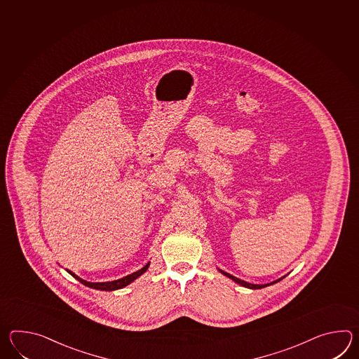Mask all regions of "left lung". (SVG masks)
<instances>
[{
	"label": "left lung",
	"mask_w": 359,
	"mask_h": 359,
	"mask_svg": "<svg viewBox=\"0 0 359 359\" xmlns=\"http://www.w3.org/2000/svg\"><path fill=\"white\" fill-rule=\"evenodd\" d=\"M223 273L224 276H226V277H229V278L233 279L236 283H238L241 286L248 287V288H252V290H257V288H264V287L269 286V285H273V283H277L279 282L280 279H277V280H274V282H271V283H266V285H252V283H248V282H245V280H242V279L237 278V277H233L231 274L229 273H226V271H220Z\"/></svg>",
	"instance_id": "obj_1"
}]
</instances>
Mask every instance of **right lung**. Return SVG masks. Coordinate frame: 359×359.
<instances>
[{
  "mask_svg": "<svg viewBox=\"0 0 359 359\" xmlns=\"http://www.w3.org/2000/svg\"><path fill=\"white\" fill-rule=\"evenodd\" d=\"M148 266H149V263L147 264L140 271H135V273H133V274H130V276H126V277H123V278L117 279V280H111V282H97V283H91V282H88V280H83V279L80 278V277H77L76 274H73L72 271H68L69 274H72L74 278L77 279V280H80L81 283L85 285V286L96 288V290H102V291H113V290H118V288H122V287L130 285V283H131L133 280H135L139 276H142L144 271L148 269Z\"/></svg>",
  "mask_w": 359,
  "mask_h": 359,
  "instance_id": "1",
  "label": "right lung"
}]
</instances>
